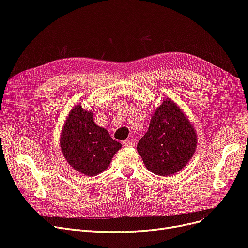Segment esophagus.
I'll return each instance as SVG.
<instances>
[{
  "instance_id": "34e87169",
  "label": "esophagus",
  "mask_w": 248,
  "mask_h": 248,
  "mask_svg": "<svg viewBox=\"0 0 248 248\" xmlns=\"http://www.w3.org/2000/svg\"><path fill=\"white\" fill-rule=\"evenodd\" d=\"M123 145L125 147H134L136 146V140L133 139H127L125 140H123Z\"/></svg>"
}]
</instances>
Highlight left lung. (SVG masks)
I'll use <instances>...</instances> for the list:
<instances>
[{"label":"left lung","instance_id":"left-lung-1","mask_svg":"<svg viewBox=\"0 0 248 248\" xmlns=\"http://www.w3.org/2000/svg\"><path fill=\"white\" fill-rule=\"evenodd\" d=\"M198 146L197 131L183 110L170 98L162 101L138 144L145 167L158 176L184 169Z\"/></svg>","mask_w":248,"mask_h":248}]
</instances>
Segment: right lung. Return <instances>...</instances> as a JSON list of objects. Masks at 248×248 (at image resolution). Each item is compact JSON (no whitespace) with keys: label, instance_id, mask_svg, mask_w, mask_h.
<instances>
[{"label":"right lung","instance_id":"1","mask_svg":"<svg viewBox=\"0 0 248 248\" xmlns=\"http://www.w3.org/2000/svg\"><path fill=\"white\" fill-rule=\"evenodd\" d=\"M59 142L69 166L89 177L106 170L122 147L106 128L94 122L92 109L87 110L80 104L68 112Z\"/></svg>","mask_w":248,"mask_h":248}]
</instances>
